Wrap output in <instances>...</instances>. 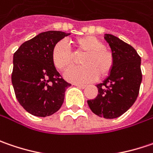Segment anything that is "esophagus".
<instances>
[{"instance_id": "obj_1", "label": "esophagus", "mask_w": 153, "mask_h": 153, "mask_svg": "<svg viewBox=\"0 0 153 153\" xmlns=\"http://www.w3.org/2000/svg\"><path fill=\"white\" fill-rule=\"evenodd\" d=\"M74 85H75V86H76V87H78V88H86V85H85V84H79V83H75Z\"/></svg>"}]
</instances>
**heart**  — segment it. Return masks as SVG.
<instances>
[{
  "instance_id": "1",
  "label": "heart",
  "mask_w": 153,
  "mask_h": 153,
  "mask_svg": "<svg viewBox=\"0 0 153 153\" xmlns=\"http://www.w3.org/2000/svg\"><path fill=\"white\" fill-rule=\"evenodd\" d=\"M76 54L85 53L81 58L82 66L69 69L65 73L66 80L72 82H90L107 77L113 71L114 55L105 48V44L95 36L87 35L75 40ZM51 59L53 66L58 71H65L74 62V54L64 41L54 45Z\"/></svg>"
}]
</instances>
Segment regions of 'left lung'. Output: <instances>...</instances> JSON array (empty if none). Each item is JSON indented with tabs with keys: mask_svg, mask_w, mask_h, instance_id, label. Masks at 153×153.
Here are the masks:
<instances>
[{
	"mask_svg": "<svg viewBox=\"0 0 153 153\" xmlns=\"http://www.w3.org/2000/svg\"><path fill=\"white\" fill-rule=\"evenodd\" d=\"M114 58L112 72L96 85L98 95L88 100L91 111L106 119L120 117L128 110L139 96L142 81L141 58L136 50L119 38L105 34Z\"/></svg>",
	"mask_w": 153,
	"mask_h": 153,
	"instance_id": "obj_1",
	"label": "left lung"
}]
</instances>
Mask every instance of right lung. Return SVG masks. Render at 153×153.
<instances>
[{
	"label": "right lung",
	"instance_id": "1",
	"mask_svg": "<svg viewBox=\"0 0 153 153\" xmlns=\"http://www.w3.org/2000/svg\"><path fill=\"white\" fill-rule=\"evenodd\" d=\"M71 33L44 32L23 43L13 54L12 83L19 104L38 117L50 116L59 110L66 88L65 81L53 66L51 50Z\"/></svg>",
	"mask_w": 153,
	"mask_h": 153
}]
</instances>
